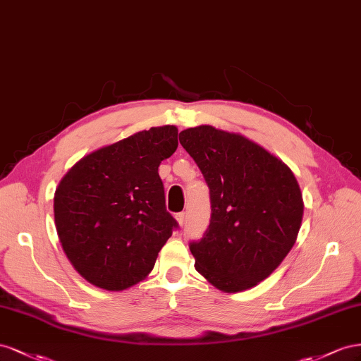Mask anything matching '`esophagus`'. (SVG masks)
<instances>
[{"mask_svg":"<svg viewBox=\"0 0 361 361\" xmlns=\"http://www.w3.org/2000/svg\"><path fill=\"white\" fill-rule=\"evenodd\" d=\"M175 219H177L180 226H184V224H186V213H178L177 216H175Z\"/></svg>","mask_w":361,"mask_h":361,"instance_id":"34e87169","label":"esophagus"}]
</instances>
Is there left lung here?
I'll return each instance as SVG.
<instances>
[{
	"instance_id": "8db88e82",
	"label": "left lung",
	"mask_w": 361,
	"mask_h": 361,
	"mask_svg": "<svg viewBox=\"0 0 361 361\" xmlns=\"http://www.w3.org/2000/svg\"><path fill=\"white\" fill-rule=\"evenodd\" d=\"M180 143L210 189V225L189 245L195 269L225 293L248 290L293 248L304 214L300 184L281 159L239 133L200 126L183 130Z\"/></svg>"
}]
</instances>
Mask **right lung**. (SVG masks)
I'll return each mask as SVG.
<instances>
[{"label": "right lung", "instance_id": "obj_1", "mask_svg": "<svg viewBox=\"0 0 361 361\" xmlns=\"http://www.w3.org/2000/svg\"><path fill=\"white\" fill-rule=\"evenodd\" d=\"M177 136L175 126L139 131L87 154L59 183L54 222L61 248L90 284L121 292L145 280L178 226L159 175Z\"/></svg>", "mask_w": 361, "mask_h": 361}]
</instances>
